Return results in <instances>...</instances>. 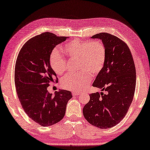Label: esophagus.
<instances>
[{"label": "esophagus", "instance_id": "esophagus-1", "mask_svg": "<svg viewBox=\"0 0 150 150\" xmlns=\"http://www.w3.org/2000/svg\"><path fill=\"white\" fill-rule=\"evenodd\" d=\"M72 93L73 96H79V94H81V93L78 92H72Z\"/></svg>", "mask_w": 150, "mask_h": 150}]
</instances>
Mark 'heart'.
Listing matches in <instances>:
<instances>
[{"instance_id":"heart-1","label":"heart","mask_w":150,"mask_h":150,"mask_svg":"<svg viewBox=\"0 0 150 150\" xmlns=\"http://www.w3.org/2000/svg\"><path fill=\"white\" fill-rule=\"evenodd\" d=\"M62 50L70 59L78 60V69L80 71L65 76L61 85L68 90L81 91L90 82L91 75L97 76L103 69L106 58L105 47L98 41L74 39L65 44ZM50 63L58 75L63 74L66 70V60L57 48L51 53Z\"/></svg>"}]
</instances>
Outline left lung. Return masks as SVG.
Returning <instances> with one entry per match:
<instances>
[{
  "instance_id": "1",
  "label": "left lung",
  "mask_w": 150,
  "mask_h": 150,
  "mask_svg": "<svg viewBox=\"0 0 150 150\" xmlns=\"http://www.w3.org/2000/svg\"><path fill=\"white\" fill-rule=\"evenodd\" d=\"M90 38L101 40L105 47L104 65L92 85L106 93L90 94L83 113L92 125L108 129L121 122L132 103L136 83V67L129 47L118 38L103 32Z\"/></svg>"
}]
</instances>
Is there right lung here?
<instances>
[{
    "mask_svg": "<svg viewBox=\"0 0 150 150\" xmlns=\"http://www.w3.org/2000/svg\"><path fill=\"white\" fill-rule=\"evenodd\" d=\"M67 38L51 32L36 35L21 47L16 59L14 83L18 98L26 114L43 127L59 122L72 97L68 90L56 91L54 96L47 90L57 78L50 65V54L57 45Z\"/></svg>",
    "mask_w": 150,
    "mask_h": 150,
    "instance_id": "right-lung-1",
    "label": "right lung"
}]
</instances>
